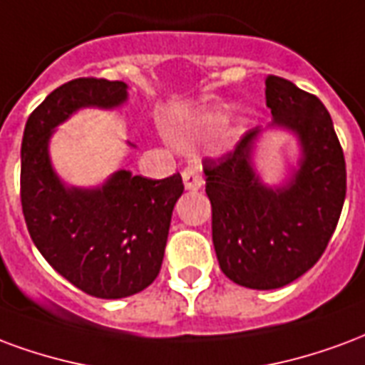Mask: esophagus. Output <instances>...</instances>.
<instances>
[{
	"mask_svg": "<svg viewBox=\"0 0 365 365\" xmlns=\"http://www.w3.org/2000/svg\"><path fill=\"white\" fill-rule=\"evenodd\" d=\"M182 180H185L186 190H198V188L204 185L200 161H192L188 167H185V171H182Z\"/></svg>",
	"mask_w": 365,
	"mask_h": 365,
	"instance_id": "esophagus-1",
	"label": "esophagus"
}]
</instances>
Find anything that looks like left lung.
I'll use <instances>...</instances> for the list:
<instances>
[{"label": "left lung", "instance_id": "obj_1", "mask_svg": "<svg viewBox=\"0 0 365 365\" xmlns=\"http://www.w3.org/2000/svg\"><path fill=\"white\" fill-rule=\"evenodd\" d=\"M270 126L294 132L299 169L280 188L255 171L251 153L262 128H252L235 150L204 159L212 204V241L222 272L239 286L276 289L309 270L336 230L346 163L331 114L315 95L278 76L267 77Z\"/></svg>", "mask_w": 365, "mask_h": 365}]
</instances>
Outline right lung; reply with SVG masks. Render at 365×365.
<instances>
[{
    "label": "right lung",
    "instance_id": "obj_1",
    "mask_svg": "<svg viewBox=\"0 0 365 365\" xmlns=\"http://www.w3.org/2000/svg\"><path fill=\"white\" fill-rule=\"evenodd\" d=\"M126 89L124 81L97 77L60 85L29 116L21 143V206L33 243L56 272L103 299L134 295L157 278L182 177L116 171L97 188L66 186L52 169L48 142L79 108L126 103Z\"/></svg>",
    "mask_w": 365,
    "mask_h": 365
}]
</instances>
